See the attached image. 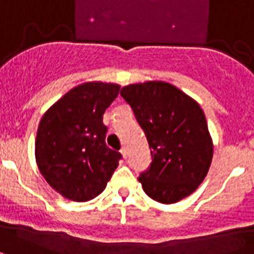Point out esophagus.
I'll return each mask as SVG.
<instances>
[{
  "instance_id": "obj_1",
  "label": "esophagus",
  "mask_w": 254,
  "mask_h": 254,
  "mask_svg": "<svg viewBox=\"0 0 254 254\" xmlns=\"http://www.w3.org/2000/svg\"><path fill=\"white\" fill-rule=\"evenodd\" d=\"M121 154L123 155V158H127V155H128V151H127V148H126V147H122Z\"/></svg>"
}]
</instances>
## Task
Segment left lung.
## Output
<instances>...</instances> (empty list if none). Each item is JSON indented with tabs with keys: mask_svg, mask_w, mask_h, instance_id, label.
Wrapping results in <instances>:
<instances>
[{
	"mask_svg": "<svg viewBox=\"0 0 254 254\" xmlns=\"http://www.w3.org/2000/svg\"><path fill=\"white\" fill-rule=\"evenodd\" d=\"M148 140L152 163L139 178L149 197L174 204L197 190L211 167L213 141L204 111L176 86L148 80L122 88Z\"/></svg>",
	"mask_w": 254,
	"mask_h": 254,
	"instance_id": "left-lung-1",
	"label": "left lung"
}]
</instances>
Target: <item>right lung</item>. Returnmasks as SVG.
I'll return each mask as SVG.
<instances>
[{
  "label": "right lung",
  "instance_id": "add662e5",
  "mask_svg": "<svg viewBox=\"0 0 254 254\" xmlns=\"http://www.w3.org/2000/svg\"><path fill=\"white\" fill-rule=\"evenodd\" d=\"M121 86L86 82L43 114L35 137V162L50 187L72 201H88L105 190L122 155L106 145L103 114Z\"/></svg>",
  "mask_w": 254,
  "mask_h": 254
}]
</instances>
